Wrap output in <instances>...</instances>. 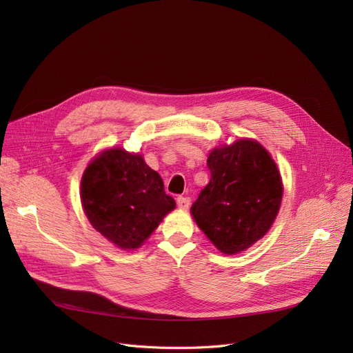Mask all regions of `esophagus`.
Returning a JSON list of instances; mask_svg holds the SVG:
<instances>
[{
    "label": "esophagus",
    "mask_w": 353,
    "mask_h": 353,
    "mask_svg": "<svg viewBox=\"0 0 353 353\" xmlns=\"http://www.w3.org/2000/svg\"><path fill=\"white\" fill-rule=\"evenodd\" d=\"M176 205H178V208L179 209H188L190 208V205H191V200H190V197H183V196H179L178 199H176Z\"/></svg>",
    "instance_id": "obj_1"
}]
</instances>
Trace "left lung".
Returning <instances> with one entry per match:
<instances>
[{"mask_svg": "<svg viewBox=\"0 0 353 353\" xmlns=\"http://www.w3.org/2000/svg\"><path fill=\"white\" fill-rule=\"evenodd\" d=\"M208 168L210 181L191 213L216 249L236 254L271 228L281 205V176L270 153L252 140L215 148Z\"/></svg>", "mask_w": 353, "mask_h": 353, "instance_id": "obj_1", "label": "left lung"}]
</instances>
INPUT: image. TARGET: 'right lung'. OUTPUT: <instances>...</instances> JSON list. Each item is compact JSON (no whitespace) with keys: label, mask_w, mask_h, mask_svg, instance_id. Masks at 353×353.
Returning a JSON list of instances; mask_svg holds the SVG:
<instances>
[{"label":"right lung","mask_w":353,"mask_h":353,"mask_svg":"<svg viewBox=\"0 0 353 353\" xmlns=\"http://www.w3.org/2000/svg\"><path fill=\"white\" fill-rule=\"evenodd\" d=\"M81 199L91 225L121 249H137L175 209L160 175L140 154L101 153L85 169Z\"/></svg>","instance_id":"1"}]
</instances>
